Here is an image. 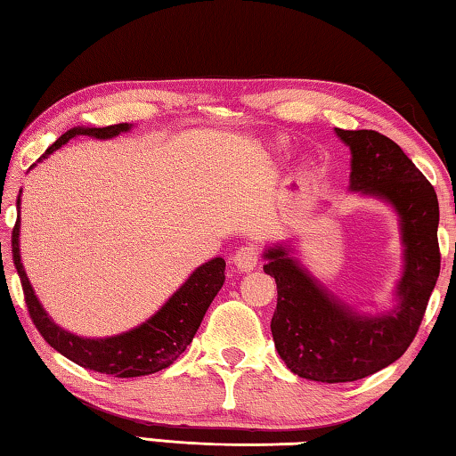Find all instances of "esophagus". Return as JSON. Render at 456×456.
Masks as SVG:
<instances>
[{
    "label": "esophagus",
    "mask_w": 456,
    "mask_h": 456,
    "mask_svg": "<svg viewBox=\"0 0 456 456\" xmlns=\"http://www.w3.org/2000/svg\"><path fill=\"white\" fill-rule=\"evenodd\" d=\"M259 264V249L256 245H243L239 247L233 256V265L239 272H253Z\"/></svg>",
    "instance_id": "1"
}]
</instances>
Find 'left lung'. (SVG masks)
Here are the masks:
<instances>
[{
	"label": "left lung",
	"mask_w": 456,
	"mask_h": 456,
	"mask_svg": "<svg viewBox=\"0 0 456 456\" xmlns=\"http://www.w3.org/2000/svg\"><path fill=\"white\" fill-rule=\"evenodd\" d=\"M350 149V191L396 213L403 275L388 310L364 312L330 291L293 256L291 241L267 245L264 272L275 277L272 334L293 374L315 382H354L406 352L441 272L438 199L400 146L376 130L336 128Z\"/></svg>",
	"instance_id": "obj_1"
}]
</instances>
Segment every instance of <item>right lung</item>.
I'll return each mask as SVG.
<instances>
[{
    "instance_id": "obj_1",
    "label": "right lung",
    "mask_w": 456,
    "mask_h": 456,
    "mask_svg": "<svg viewBox=\"0 0 456 456\" xmlns=\"http://www.w3.org/2000/svg\"><path fill=\"white\" fill-rule=\"evenodd\" d=\"M133 126L134 125H128V122L104 128L74 126L68 130V133L61 134L29 168L42 163V160L48 159L52 152H56L60 146H64L76 136H90L98 138V141H108V138L128 133ZM20 203L21 189L18 195V211ZM12 253L13 265L18 269L21 288H24L28 312L32 315L34 326L44 336L45 342H48L53 350L60 352L61 356L72 360L74 364L117 378L146 376L160 372V370L171 366L192 342V338H195L211 302L223 288V283H225V259L213 257L207 261V264L199 265L195 272L184 280L181 288L176 289L149 320H144L142 323H138V326L122 331V334L117 336L84 338L60 328L58 323L50 318L48 312L44 310L40 299H37L20 256V217L15 221L12 233Z\"/></svg>"
}]
</instances>
